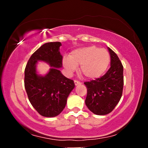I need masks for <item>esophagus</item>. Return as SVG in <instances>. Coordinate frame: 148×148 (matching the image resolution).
Masks as SVG:
<instances>
[{
  "mask_svg": "<svg viewBox=\"0 0 148 148\" xmlns=\"http://www.w3.org/2000/svg\"><path fill=\"white\" fill-rule=\"evenodd\" d=\"M74 83H75V86H78V85L82 84V83H81L80 82H79V81H77V80H75Z\"/></svg>",
  "mask_w": 148,
  "mask_h": 148,
  "instance_id": "obj_1",
  "label": "esophagus"
}]
</instances>
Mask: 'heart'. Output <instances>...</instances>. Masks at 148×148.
Wrapping results in <instances>:
<instances>
[{
    "mask_svg": "<svg viewBox=\"0 0 148 148\" xmlns=\"http://www.w3.org/2000/svg\"><path fill=\"white\" fill-rule=\"evenodd\" d=\"M69 58H64L62 64L71 73L79 66V72L85 77L98 79L106 71L110 62V54L104 48L91 46L78 48L71 52Z\"/></svg>",
    "mask_w": 148,
    "mask_h": 148,
    "instance_id": "b5f03b06",
    "label": "heart"
}]
</instances>
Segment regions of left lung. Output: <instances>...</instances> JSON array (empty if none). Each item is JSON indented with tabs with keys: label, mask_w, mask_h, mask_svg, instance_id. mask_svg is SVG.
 Returning <instances> with one entry per match:
<instances>
[{
	"label": "left lung",
	"mask_w": 148,
	"mask_h": 148,
	"mask_svg": "<svg viewBox=\"0 0 148 148\" xmlns=\"http://www.w3.org/2000/svg\"><path fill=\"white\" fill-rule=\"evenodd\" d=\"M110 67L100 78L84 82L88 93L86 104L91 112L105 115L112 112L121 100L123 90V66L116 54L108 48Z\"/></svg>",
	"instance_id": "obj_1"
}]
</instances>
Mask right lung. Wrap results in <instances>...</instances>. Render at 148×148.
I'll return each instance as SVG.
<instances>
[{
	"mask_svg": "<svg viewBox=\"0 0 148 148\" xmlns=\"http://www.w3.org/2000/svg\"><path fill=\"white\" fill-rule=\"evenodd\" d=\"M60 46L59 42L43 44L31 56L25 69L24 85L28 99L36 111L45 117L59 114L75 88L73 81L64 77L58 69L62 65ZM38 61L47 62L51 66L45 76L37 74L35 64Z\"/></svg>",
	"mask_w": 148,
	"mask_h": 148,
	"instance_id": "right-lung-1",
	"label": "right lung"
}]
</instances>
